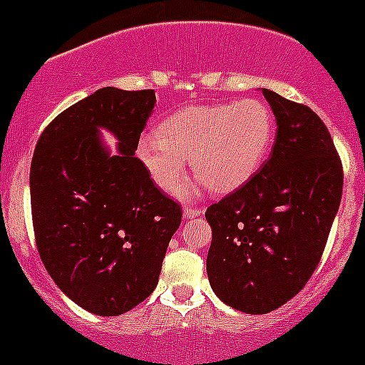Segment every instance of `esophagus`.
<instances>
[{"label": "esophagus", "instance_id": "34e87169", "mask_svg": "<svg viewBox=\"0 0 365 365\" xmlns=\"http://www.w3.org/2000/svg\"><path fill=\"white\" fill-rule=\"evenodd\" d=\"M201 214H203V210H201V208L190 207V205H187V207L183 208V217H187V219L196 217V215H201Z\"/></svg>", "mask_w": 365, "mask_h": 365}]
</instances>
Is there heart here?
I'll list each match as a JSON object with an SVG mask.
<instances>
[{
  "label": "heart",
  "mask_w": 365,
  "mask_h": 365,
  "mask_svg": "<svg viewBox=\"0 0 365 365\" xmlns=\"http://www.w3.org/2000/svg\"><path fill=\"white\" fill-rule=\"evenodd\" d=\"M274 118L260 100L194 107L169 115L158 133L140 137L137 157L151 180L175 192L192 160L200 185L232 190L264 162L272 143Z\"/></svg>",
  "instance_id": "heart-1"
}]
</instances>
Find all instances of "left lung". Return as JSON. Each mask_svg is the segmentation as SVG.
I'll return each mask as SVG.
<instances>
[{"mask_svg":"<svg viewBox=\"0 0 365 365\" xmlns=\"http://www.w3.org/2000/svg\"><path fill=\"white\" fill-rule=\"evenodd\" d=\"M277 115L271 155L246 183L212 203L207 272L221 302L267 314L316 271L342 197V162L327 125L303 103L262 91Z\"/></svg>","mask_w":365,"mask_h":365,"instance_id":"left-lung-1","label":"left lung"}]
</instances>
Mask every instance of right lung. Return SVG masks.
Instances as JSON below:
<instances>
[{"label": "right lung", "mask_w": 365, "mask_h": 365, "mask_svg": "<svg viewBox=\"0 0 365 365\" xmlns=\"http://www.w3.org/2000/svg\"><path fill=\"white\" fill-rule=\"evenodd\" d=\"M155 93L105 87L60 112L41 133L30 169L31 221L49 277L76 305L119 316L160 277L182 207L135 157ZM98 125L122 140L110 158Z\"/></svg>", "instance_id": "add662e5"}]
</instances>
